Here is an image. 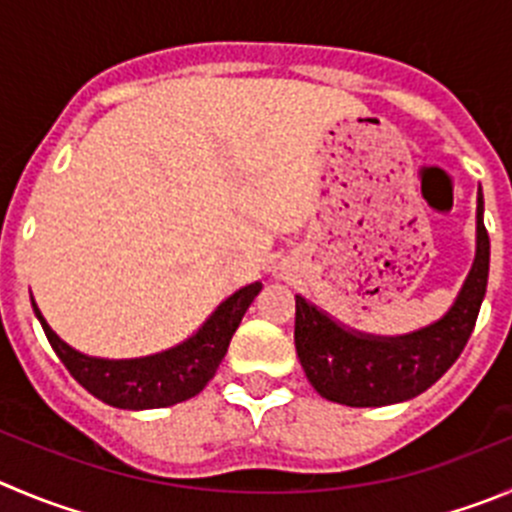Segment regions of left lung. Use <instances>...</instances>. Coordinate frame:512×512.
<instances>
[{
    "instance_id": "1",
    "label": "left lung",
    "mask_w": 512,
    "mask_h": 512,
    "mask_svg": "<svg viewBox=\"0 0 512 512\" xmlns=\"http://www.w3.org/2000/svg\"><path fill=\"white\" fill-rule=\"evenodd\" d=\"M477 189L475 260L450 310L404 336H374L338 323L333 315L295 295V351L313 389L346 407H386L427 391L465 348L490 272V237Z\"/></svg>"
}]
</instances>
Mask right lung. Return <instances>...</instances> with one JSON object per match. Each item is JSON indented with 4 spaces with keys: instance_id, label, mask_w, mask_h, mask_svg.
<instances>
[{
    "instance_id": "obj_1",
    "label": "right lung",
    "mask_w": 512,
    "mask_h": 512,
    "mask_svg": "<svg viewBox=\"0 0 512 512\" xmlns=\"http://www.w3.org/2000/svg\"><path fill=\"white\" fill-rule=\"evenodd\" d=\"M260 290L262 283L245 285L222 300L217 310L199 326V331L191 333L179 346L141 358H98L75 351L52 331L35 300L32 310L52 351L85 391L116 409L141 412V409L174 407L179 401L197 396L209 384L222 364L234 331L240 328L242 315L247 313Z\"/></svg>"
}]
</instances>
